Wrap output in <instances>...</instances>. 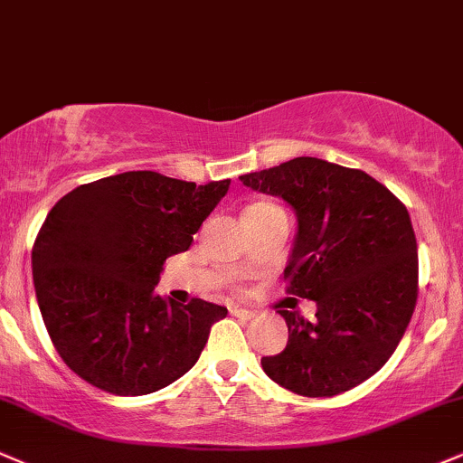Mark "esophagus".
<instances>
[{
    "instance_id": "esophagus-1",
    "label": "esophagus",
    "mask_w": 463,
    "mask_h": 463,
    "mask_svg": "<svg viewBox=\"0 0 463 463\" xmlns=\"http://www.w3.org/2000/svg\"><path fill=\"white\" fill-rule=\"evenodd\" d=\"M230 311L233 313V316H238V317H244V319H250L255 316L253 311L250 309H244V307H230Z\"/></svg>"
}]
</instances>
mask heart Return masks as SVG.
Returning <instances> with one entry per match:
<instances>
[{"instance_id": "heart-1", "label": "heart", "mask_w": 463, "mask_h": 463, "mask_svg": "<svg viewBox=\"0 0 463 463\" xmlns=\"http://www.w3.org/2000/svg\"><path fill=\"white\" fill-rule=\"evenodd\" d=\"M255 205H261V203H255Z\"/></svg>"}]
</instances>
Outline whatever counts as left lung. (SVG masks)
<instances>
[{"mask_svg": "<svg viewBox=\"0 0 463 463\" xmlns=\"http://www.w3.org/2000/svg\"><path fill=\"white\" fill-rule=\"evenodd\" d=\"M241 180L294 208L288 294L317 305L313 319L279 309L288 345L261 358V367L302 397L354 389L384 367L414 313L419 253L406 205L364 171L313 156Z\"/></svg>", "mask_w": 463, "mask_h": 463, "instance_id": "1", "label": "left lung"}]
</instances>
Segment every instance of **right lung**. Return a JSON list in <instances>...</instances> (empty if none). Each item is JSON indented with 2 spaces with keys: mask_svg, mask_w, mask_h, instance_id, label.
<instances>
[{
  "mask_svg": "<svg viewBox=\"0 0 463 463\" xmlns=\"http://www.w3.org/2000/svg\"><path fill=\"white\" fill-rule=\"evenodd\" d=\"M227 188L230 180L127 171L77 186L51 208L32 249L33 288L51 341L79 378L135 397L197 363L227 309L202 298L178 305L154 288Z\"/></svg>",
  "mask_w": 463,
  "mask_h": 463,
  "instance_id": "1",
  "label": "right lung"
}]
</instances>
